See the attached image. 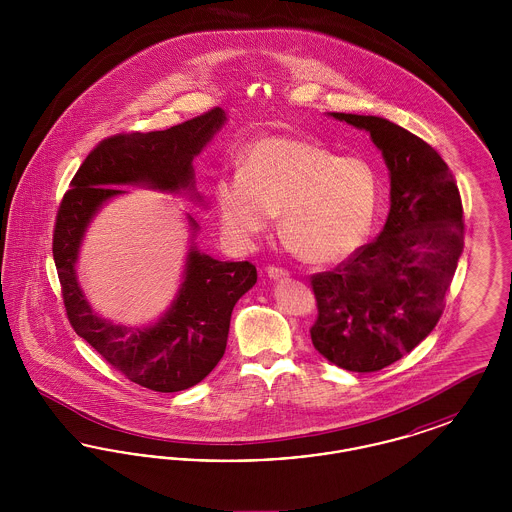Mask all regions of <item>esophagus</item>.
<instances>
[{
	"mask_svg": "<svg viewBox=\"0 0 512 512\" xmlns=\"http://www.w3.org/2000/svg\"><path fill=\"white\" fill-rule=\"evenodd\" d=\"M267 272L272 280H280V278H288V276H290V272H288L286 268L274 267V265L268 267Z\"/></svg>",
	"mask_w": 512,
	"mask_h": 512,
	"instance_id": "34e87169",
	"label": "esophagus"
}]
</instances>
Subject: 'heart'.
Wrapping results in <instances>:
<instances>
[{"mask_svg": "<svg viewBox=\"0 0 512 512\" xmlns=\"http://www.w3.org/2000/svg\"><path fill=\"white\" fill-rule=\"evenodd\" d=\"M220 222L238 244L282 213V236L311 263H336L365 242L378 207V176L359 157L320 144L268 136L247 147L242 171L215 186Z\"/></svg>", "mask_w": 512, "mask_h": 512, "instance_id": "b5f03b06", "label": "heart"}]
</instances>
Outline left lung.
I'll list each match as a JSON object with an SVG mask.
<instances>
[{
    "label": "left lung",
    "mask_w": 512,
    "mask_h": 512,
    "mask_svg": "<svg viewBox=\"0 0 512 512\" xmlns=\"http://www.w3.org/2000/svg\"><path fill=\"white\" fill-rule=\"evenodd\" d=\"M366 130L390 169V215L380 236L334 270L311 276V340L351 372H376L413 351L438 324L463 253L455 176L438 151L382 117L330 113Z\"/></svg>",
    "instance_id": "obj_1"
}]
</instances>
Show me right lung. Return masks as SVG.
Here are the masks:
<instances>
[{"mask_svg": "<svg viewBox=\"0 0 512 512\" xmlns=\"http://www.w3.org/2000/svg\"><path fill=\"white\" fill-rule=\"evenodd\" d=\"M224 121V111L215 107L167 130L105 138L74 174L57 211L53 261L74 332L130 382L147 390H188L219 365L232 309L255 286L257 268L249 261H217L192 247L171 309L153 326L126 328L98 317L88 305L74 270L78 249L99 207L124 194L115 186L144 184L161 192L194 188L192 161ZM188 219L197 230L195 220Z\"/></svg>", "mask_w": 512, "mask_h": 512, "instance_id": "add662e5", "label": "right lung"}]
</instances>
